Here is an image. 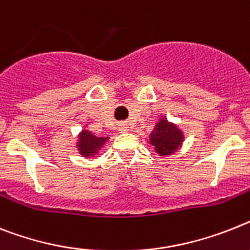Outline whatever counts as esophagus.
Listing matches in <instances>:
<instances>
[{"label":"esophagus","mask_w":250,"mask_h":250,"mask_svg":"<svg viewBox=\"0 0 250 250\" xmlns=\"http://www.w3.org/2000/svg\"><path fill=\"white\" fill-rule=\"evenodd\" d=\"M127 129H128L127 125H122L121 127H119V131H121V132H127Z\"/></svg>","instance_id":"esophagus-1"}]
</instances>
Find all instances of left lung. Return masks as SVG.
Listing matches in <instances>:
<instances>
[{
  "label": "left lung",
  "mask_w": 250,
  "mask_h": 250,
  "mask_svg": "<svg viewBox=\"0 0 250 250\" xmlns=\"http://www.w3.org/2000/svg\"><path fill=\"white\" fill-rule=\"evenodd\" d=\"M183 141V132L167 118H161L157 122L150 135V144L160 156L173 155L182 146Z\"/></svg>",
  "instance_id": "obj_1"
}]
</instances>
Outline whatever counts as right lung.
I'll return each mask as SVG.
<instances>
[{
    "instance_id": "1",
    "label": "right lung",
    "mask_w": 250,
    "mask_h": 250,
    "mask_svg": "<svg viewBox=\"0 0 250 250\" xmlns=\"http://www.w3.org/2000/svg\"><path fill=\"white\" fill-rule=\"evenodd\" d=\"M109 137H98V136L93 135L90 131L80 132L79 141H77V148H79L80 154L83 157L94 156L100 151V148L105 145Z\"/></svg>"
}]
</instances>
